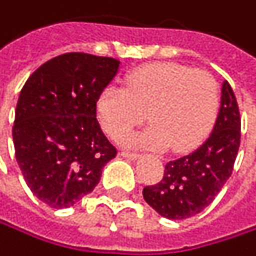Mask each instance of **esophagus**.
Here are the masks:
<instances>
[{
    "label": "esophagus",
    "instance_id": "34e87169",
    "mask_svg": "<svg viewBox=\"0 0 256 256\" xmlns=\"http://www.w3.org/2000/svg\"><path fill=\"white\" fill-rule=\"evenodd\" d=\"M120 154H121L122 158H127V159H138V158H140L138 153H134V152H124V150H122Z\"/></svg>",
    "mask_w": 256,
    "mask_h": 256
}]
</instances>
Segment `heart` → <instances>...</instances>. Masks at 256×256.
Segmentation results:
<instances>
[{
  "label": "heart",
  "mask_w": 256,
  "mask_h": 256,
  "mask_svg": "<svg viewBox=\"0 0 256 256\" xmlns=\"http://www.w3.org/2000/svg\"><path fill=\"white\" fill-rule=\"evenodd\" d=\"M219 110L213 74L176 62H156L132 70L126 88L108 85L97 98V115L106 134L121 141L148 112L152 126L132 144L189 150L210 132Z\"/></svg>",
  "instance_id": "heart-1"
}]
</instances>
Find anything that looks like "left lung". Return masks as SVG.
I'll return each instance as SVG.
<instances>
[{
  "instance_id": "obj_1",
  "label": "left lung",
  "mask_w": 256,
  "mask_h": 256,
  "mask_svg": "<svg viewBox=\"0 0 256 256\" xmlns=\"http://www.w3.org/2000/svg\"><path fill=\"white\" fill-rule=\"evenodd\" d=\"M240 129L237 98L225 80L212 135L195 152L165 165L160 182L142 190L147 204L172 220L192 218L208 207L232 174L240 147Z\"/></svg>"
}]
</instances>
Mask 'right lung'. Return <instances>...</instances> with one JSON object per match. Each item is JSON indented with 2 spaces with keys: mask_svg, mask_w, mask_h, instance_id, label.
Segmentation results:
<instances>
[{
  "mask_svg": "<svg viewBox=\"0 0 256 256\" xmlns=\"http://www.w3.org/2000/svg\"><path fill=\"white\" fill-rule=\"evenodd\" d=\"M120 61L67 52L42 64L20 90L14 156L31 192L52 208L91 194L116 148L97 121V98Z\"/></svg>",
  "mask_w": 256,
  "mask_h": 256,
  "instance_id": "obj_1",
  "label": "right lung"
}]
</instances>
